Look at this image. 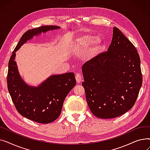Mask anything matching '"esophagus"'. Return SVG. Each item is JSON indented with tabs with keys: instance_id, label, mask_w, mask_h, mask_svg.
<instances>
[{
	"instance_id": "obj_1",
	"label": "esophagus",
	"mask_w": 150,
	"mask_h": 150,
	"mask_svg": "<svg viewBox=\"0 0 150 150\" xmlns=\"http://www.w3.org/2000/svg\"><path fill=\"white\" fill-rule=\"evenodd\" d=\"M75 79H76V81L78 83H80L81 81V79H82V76L79 73H77L75 75Z\"/></svg>"
}]
</instances>
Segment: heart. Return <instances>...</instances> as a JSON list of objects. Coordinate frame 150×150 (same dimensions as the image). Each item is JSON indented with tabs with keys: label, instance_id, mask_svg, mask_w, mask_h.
Instances as JSON below:
<instances>
[{
	"label": "heart",
	"instance_id": "b5f03b06",
	"mask_svg": "<svg viewBox=\"0 0 150 150\" xmlns=\"http://www.w3.org/2000/svg\"><path fill=\"white\" fill-rule=\"evenodd\" d=\"M101 43L102 41L100 38L95 37L91 34H86L77 39L75 50L77 52L84 51L88 49L91 45L94 49H97L101 45Z\"/></svg>",
	"mask_w": 150,
	"mask_h": 150
}]
</instances>
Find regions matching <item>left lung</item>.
<instances>
[{"mask_svg":"<svg viewBox=\"0 0 150 150\" xmlns=\"http://www.w3.org/2000/svg\"><path fill=\"white\" fill-rule=\"evenodd\" d=\"M86 98L92 113L100 119H112L134 105L142 84L140 59L136 47L114 27L108 51L83 65Z\"/></svg>","mask_w":150,"mask_h":150,"instance_id":"1","label":"left lung"}]
</instances>
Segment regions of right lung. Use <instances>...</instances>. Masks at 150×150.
<instances>
[{
  "mask_svg": "<svg viewBox=\"0 0 150 150\" xmlns=\"http://www.w3.org/2000/svg\"><path fill=\"white\" fill-rule=\"evenodd\" d=\"M59 28L44 25L27 31L13 50L8 62L7 86L16 109L22 116L40 123H51L60 115L65 98L76 85L74 74L52 75L39 87H30L19 75L15 54L21 45L33 36Z\"/></svg>",
  "mask_w": 150,
  "mask_h": 150,
  "instance_id": "1",
  "label": "right lung"
}]
</instances>
